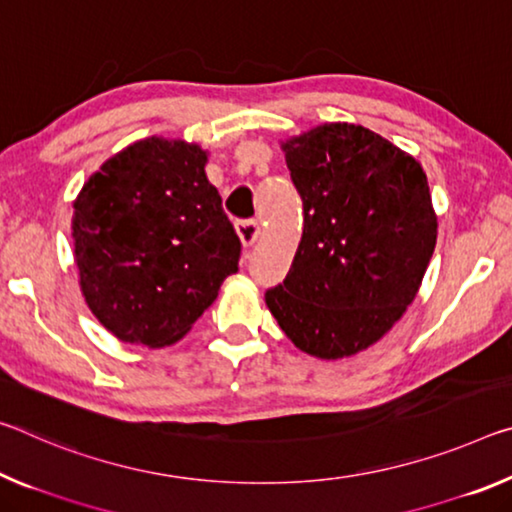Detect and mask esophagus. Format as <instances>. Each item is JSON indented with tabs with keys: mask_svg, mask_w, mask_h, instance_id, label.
<instances>
[{
	"mask_svg": "<svg viewBox=\"0 0 512 512\" xmlns=\"http://www.w3.org/2000/svg\"><path fill=\"white\" fill-rule=\"evenodd\" d=\"M237 234L243 246H253L259 237V223L257 221H239L237 223Z\"/></svg>",
	"mask_w": 512,
	"mask_h": 512,
	"instance_id": "1",
	"label": "esophagus"
}]
</instances>
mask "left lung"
<instances>
[{
    "label": "left lung",
    "instance_id": "8db88e82",
    "mask_svg": "<svg viewBox=\"0 0 512 512\" xmlns=\"http://www.w3.org/2000/svg\"><path fill=\"white\" fill-rule=\"evenodd\" d=\"M282 150L305 227L266 305L300 351L348 358L376 344L417 296L437 239L426 173L348 123L316 127Z\"/></svg>",
    "mask_w": 512,
    "mask_h": 512
}]
</instances>
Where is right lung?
<instances>
[{
	"instance_id": "1",
	"label": "right lung",
	"mask_w": 512,
	"mask_h": 512,
	"mask_svg": "<svg viewBox=\"0 0 512 512\" xmlns=\"http://www.w3.org/2000/svg\"><path fill=\"white\" fill-rule=\"evenodd\" d=\"M205 161L198 145L152 136L104 161L75 200L81 291L123 342L175 344L239 271L241 241Z\"/></svg>"
}]
</instances>
